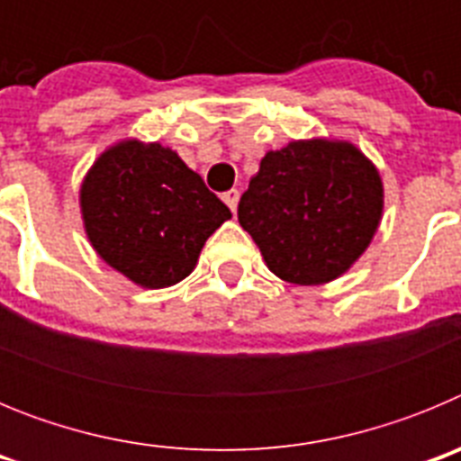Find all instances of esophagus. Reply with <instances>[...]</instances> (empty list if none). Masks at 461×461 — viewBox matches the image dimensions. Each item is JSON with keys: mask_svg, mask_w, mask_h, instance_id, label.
Here are the masks:
<instances>
[{"mask_svg": "<svg viewBox=\"0 0 461 461\" xmlns=\"http://www.w3.org/2000/svg\"><path fill=\"white\" fill-rule=\"evenodd\" d=\"M223 198V203H226L228 207H230V210H238V201H240V191L238 189H230V191H226V194L221 195Z\"/></svg>", "mask_w": 461, "mask_h": 461, "instance_id": "obj_1", "label": "esophagus"}]
</instances>
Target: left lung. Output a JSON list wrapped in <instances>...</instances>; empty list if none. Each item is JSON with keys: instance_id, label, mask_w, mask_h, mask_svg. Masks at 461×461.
<instances>
[{"instance_id": "left-lung-1", "label": "left lung", "mask_w": 461, "mask_h": 461, "mask_svg": "<svg viewBox=\"0 0 461 461\" xmlns=\"http://www.w3.org/2000/svg\"><path fill=\"white\" fill-rule=\"evenodd\" d=\"M383 214L376 166L346 140H293L260 158L238 205L279 279L309 286L344 275L365 254Z\"/></svg>"}]
</instances>
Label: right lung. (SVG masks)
I'll return each instance as SVG.
<instances>
[{
	"mask_svg": "<svg viewBox=\"0 0 461 461\" xmlns=\"http://www.w3.org/2000/svg\"><path fill=\"white\" fill-rule=\"evenodd\" d=\"M85 233L94 251L142 288L191 275L203 244L230 210L170 148L120 140L80 186Z\"/></svg>",
	"mask_w": 461,
	"mask_h": 461,
	"instance_id": "1",
	"label": "right lung"
}]
</instances>
